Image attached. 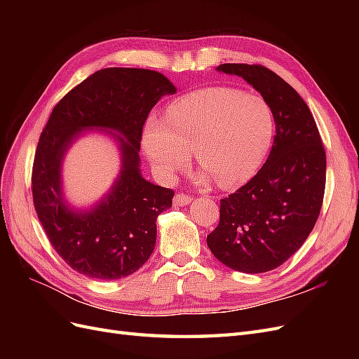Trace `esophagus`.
<instances>
[{
	"instance_id": "34e87169",
	"label": "esophagus",
	"mask_w": 359,
	"mask_h": 359,
	"mask_svg": "<svg viewBox=\"0 0 359 359\" xmlns=\"http://www.w3.org/2000/svg\"><path fill=\"white\" fill-rule=\"evenodd\" d=\"M191 202V198L187 196V194L184 193H177L175 198H173V203L175 205H180V206H184V205H189Z\"/></svg>"
}]
</instances>
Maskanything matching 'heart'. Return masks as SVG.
I'll return each instance as SVG.
<instances>
[{
  "mask_svg": "<svg viewBox=\"0 0 359 359\" xmlns=\"http://www.w3.org/2000/svg\"><path fill=\"white\" fill-rule=\"evenodd\" d=\"M274 137V115L260 95L217 86L173 100L165 118L149 116L142 145L158 175L173 180L198 165L222 189L252 178Z\"/></svg>",
  "mask_w": 359,
  "mask_h": 359,
  "instance_id": "heart-1",
  "label": "heart"
}]
</instances>
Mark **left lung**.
I'll list each match as a JSON object with an SVG mask.
<instances>
[{"label":"left lung","mask_w":359,"mask_h":359,"mask_svg":"<svg viewBox=\"0 0 359 359\" xmlns=\"http://www.w3.org/2000/svg\"><path fill=\"white\" fill-rule=\"evenodd\" d=\"M262 94L274 115L271 153L256 175L220 201V222L206 236L222 264L247 274L276 269L297 253L319 217L327 156L307 103L260 64H222Z\"/></svg>","instance_id":"8db88e82"}]
</instances>
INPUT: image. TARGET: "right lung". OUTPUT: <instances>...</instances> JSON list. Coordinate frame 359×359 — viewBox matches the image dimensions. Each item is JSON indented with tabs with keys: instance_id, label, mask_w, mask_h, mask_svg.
Wrapping results in <instances>:
<instances>
[{
	"instance_id": "right-lung-1",
	"label": "right lung",
	"mask_w": 359,
	"mask_h": 359,
	"mask_svg": "<svg viewBox=\"0 0 359 359\" xmlns=\"http://www.w3.org/2000/svg\"><path fill=\"white\" fill-rule=\"evenodd\" d=\"M175 91L158 72L111 67L88 76L53 107L32 163V202L50 245L79 274L123 278L153 253L157 217L172 206L173 190L142 178L139 148L148 114L161 95ZM94 126L116 129L126 137H118L123 170L99 205L74 213L62 202L60 160L80 130Z\"/></svg>"
}]
</instances>
